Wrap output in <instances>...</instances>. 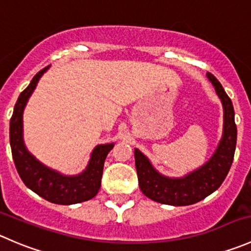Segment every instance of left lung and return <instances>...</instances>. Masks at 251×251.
Wrapping results in <instances>:
<instances>
[{"mask_svg": "<svg viewBox=\"0 0 251 251\" xmlns=\"http://www.w3.org/2000/svg\"><path fill=\"white\" fill-rule=\"evenodd\" d=\"M207 78L222 101L223 135L216 152L202 167L183 178H168L160 175L138 149L134 151L139 187L153 201L172 206H187L199 202L217 190L229 172L237 145L234 108L216 76L207 72Z\"/></svg>", "mask_w": 251, "mask_h": 251, "instance_id": "8db88e82", "label": "left lung"}]
</instances>
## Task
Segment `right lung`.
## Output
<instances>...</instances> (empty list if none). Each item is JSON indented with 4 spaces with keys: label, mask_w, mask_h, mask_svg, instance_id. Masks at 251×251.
I'll use <instances>...</instances> for the list:
<instances>
[{
    "label": "right lung",
    "mask_w": 251,
    "mask_h": 251,
    "mask_svg": "<svg viewBox=\"0 0 251 251\" xmlns=\"http://www.w3.org/2000/svg\"><path fill=\"white\" fill-rule=\"evenodd\" d=\"M50 66L41 69L28 88L23 90L14 106L9 123V141L14 165L24 184L44 198L45 200L58 205H72L88 201L98 194L101 187L103 163L106 156L115 144L98 145L91 153L90 162L81 175L67 177L39 162L28 152L23 141V111L26 101L36 88L39 79Z\"/></svg>",
    "instance_id": "1"
}]
</instances>
